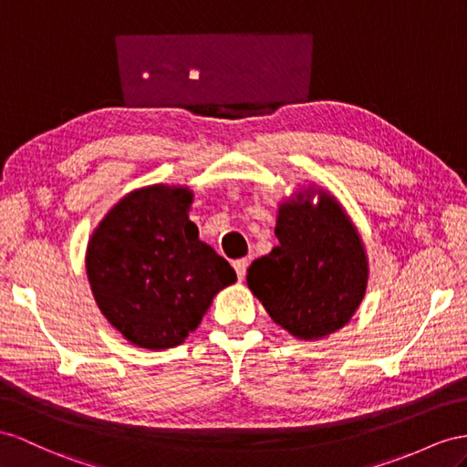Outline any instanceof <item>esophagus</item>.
Wrapping results in <instances>:
<instances>
[{"label": "esophagus", "mask_w": 467, "mask_h": 467, "mask_svg": "<svg viewBox=\"0 0 467 467\" xmlns=\"http://www.w3.org/2000/svg\"><path fill=\"white\" fill-rule=\"evenodd\" d=\"M233 266H234V270H236V276H238V280H244V276H246V268H248V260H246V258L234 260V262H233Z\"/></svg>", "instance_id": "34e87169"}]
</instances>
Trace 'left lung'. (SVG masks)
I'll use <instances>...</instances> for the list:
<instances>
[{"label":"left lung","mask_w":467,"mask_h":467,"mask_svg":"<svg viewBox=\"0 0 467 467\" xmlns=\"http://www.w3.org/2000/svg\"><path fill=\"white\" fill-rule=\"evenodd\" d=\"M306 202H282L274 234L278 246L248 268V288L278 326L297 339L341 329L367 290V256L339 202L307 189ZM302 195V193H300Z\"/></svg>","instance_id":"obj_1"}]
</instances>
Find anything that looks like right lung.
Returning <instances> with one entry per match:
<instances>
[{
	"mask_svg": "<svg viewBox=\"0 0 467 467\" xmlns=\"http://www.w3.org/2000/svg\"><path fill=\"white\" fill-rule=\"evenodd\" d=\"M193 195L153 185L126 195L94 231L88 282L100 312L143 349H170L195 331L214 294L236 280L229 262L199 241Z\"/></svg>",
	"mask_w": 467,
	"mask_h": 467,
	"instance_id": "obj_1",
	"label": "right lung"
}]
</instances>
